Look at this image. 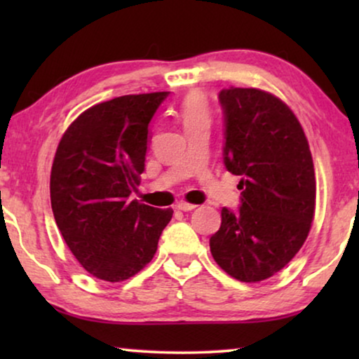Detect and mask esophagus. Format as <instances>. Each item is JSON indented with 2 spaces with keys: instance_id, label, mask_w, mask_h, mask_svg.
Masks as SVG:
<instances>
[{
  "instance_id": "esophagus-1",
  "label": "esophagus",
  "mask_w": 359,
  "mask_h": 359,
  "mask_svg": "<svg viewBox=\"0 0 359 359\" xmlns=\"http://www.w3.org/2000/svg\"><path fill=\"white\" fill-rule=\"evenodd\" d=\"M176 209L183 210V212H189V210L196 209V205L194 204H189V203H184V201H181V203L176 204Z\"/></svg>"
}]
</instances>
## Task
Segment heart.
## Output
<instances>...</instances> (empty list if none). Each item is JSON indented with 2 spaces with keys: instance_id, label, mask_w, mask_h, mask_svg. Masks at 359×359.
I'll use <instances>...</instances> for the list:
<instances>
[{
  "instance_id": "obj_1",
  "label": "heart",
  "mask_w": 359,
  "mask_h": 359,
  "mask_svg": "<svg viewBox=\"0 0 359 359\" xmlns=\"http://www.w3.org/2000/svg\"><path fill=\"white\" fill-rule=\"evenodd\" d=\"M180 117L183 121L184 129H188L191 126L201 124V122H210V111L208 100L201 93H191L186 96L183 104L180 107Z\"/></svg>"
}]
</instances>
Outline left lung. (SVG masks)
<instances>
[{"label": "left lung", "instance_id": "left-lung-1", "mask_svg": "<svg viewBox=\"0 0 359 359\" xmlns=\"http://www.w3.org/2000/svg\"><path fill=\"white\" fill-rule=\"evenodd\" d=\"M224 165L240 176L238 210L222 209L209 240L215 263L243 283L283 269L306 242L316 210V173L309 142L294 112L266 91L227 88Z\"/></svg>", "mask_w": 359, "mask_h": 359}]
</instances>
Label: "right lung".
<instances>
[{
    "label": "right lung",
    "mask_w": 359,
    "mask_h": 359,
    "mask_svg": "<svg viewBox=\"0 0 359 359\" xmlns=\"http://www.w3.org/2000/svg\"><path fill=\"white\" fill-rule=\"evenodd\" d=\"M168 91L127 95L78 116L58 144L50 175L53 217L93 276L129 279L151 262L173 215L129 196L145 170L149 126Z\"/></svg>",
    "instance_id": "add662e5"
}]
</instances>
